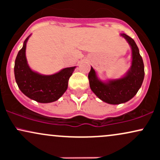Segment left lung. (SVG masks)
I'll list each match as a JSON object with an SVG mask.
<instances>
[{
	"mask_svg": "<svg viewBox=\"0 0 160 160\" xmlns=\"http://www.w3.org/2000/svg\"><path fill=\"white\" fill-rule=\"evenodd\" d=\"M132 49L131 66L122 78L102 80L91 67L88 78L91 90L101 100L110 104H120L128 102L136 95L144 78V66L135 40L126 34H120Z\"/></svg>",
	"mask_w": 160,
	"mask_h": 160,
	"instance_id": "left-lung-1",
	"label": "left lung"
}]
</instances>
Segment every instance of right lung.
I'll return each mask as SVG.
<instances>
[{
    "instance_id": "add662e5",
    "label": "right lung",
    "mask_w": 160,
    "mask_h": 160,
    "mask_svg": "<svg viewBox=\"0 0 160 160\" xmlns=\"http://www.w3.org/2000/svg\"><path fill=\"white\" fill-rule=\"evenodd\" d=\"M31 34L23 43L18 52L14 66L16 82L19 89L29 98L40 103H50L61 98L68 89L70 77L75 68L62 69L51 75L39 74L29 67L25 55L27 42Z\"/></svg>"
}]
</instances>
